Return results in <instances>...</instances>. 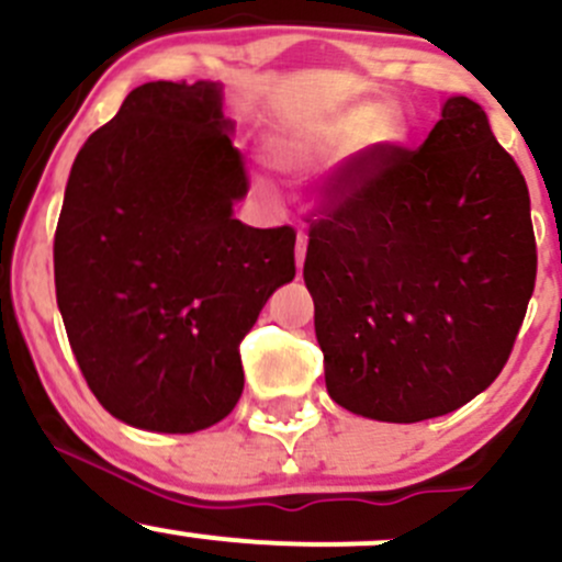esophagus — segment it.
<instances>
[{
    "label": "esophagus",
    "mask_w": 562,
    "mask_h": 562,
    "mask_svg": "<svg viewBox=\"0 0 562 562\" xmlns=\"http://www.w3.org/2000/svg\"><path fill=\"white\" fill-rule=\"evenodd\" d=\"M304 255H307V234H304V231H299V236H296V266L299 269L304 266Z\"/></svg>",
    "instance_id": "1"
}]
</instances>
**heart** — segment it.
Masks as SVG:
<instances>
[{"instance_id": "heart-1", "label": "heart", "mask_w": 562, "mask_h": 562, "mask_svg": "<svg viewBox=\"0 0 562 562\" xmlns=\"http://www.w3.org/2000/svg\"><path fill=\"white\" fill-rule=\"evenodd\" d=\"M375 119V108H353V111L342 113L337 119H328V122L315 124V127L302 130V133L291 135V138L280 140L274 146V157L280 166H307V162L326 160L334 151L345 149L356 135H361V130ZM400 130L396 124L381 122L370 130L367 140L370 144H391L396 140Z\"/></svg>"}]
</instances>
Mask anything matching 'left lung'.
Wrapping results in <instances>:
<instances>
[{
  "instance_id": "1",
  "label": "left lung",
  "mask_w": 562,
  "mask_h": 562,
  "mask_svg": "<svg viewBox=\"0 0 562 562\" xmlns=\"http://www.w3.org/2000/svg\"><path fill=\"white\" fill-rule=\"evenodd\" d=\"M307 223L304 282L337 405L413 424L501 375L538 252L525 176L479 103L451 98L418 149L345 160Z\"/></svg>"
}]
</instances>
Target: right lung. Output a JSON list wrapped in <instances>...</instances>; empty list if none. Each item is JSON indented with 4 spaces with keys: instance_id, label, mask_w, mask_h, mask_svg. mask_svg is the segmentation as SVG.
I'll use <instances>...</instances> for the list:
<instances>
[{
    "instance_id": "add662e5",
    "label": "right lung",
    "mask_w": 562,
    "mask_h": 562,
    "mask_svg": "<svg viewBox=\"0 0 562 562\" xmlns=\"http://www.w3.org/2000/svg\"><path fill=\"white\" fill-rule=\"evenodd\" d=\"M220 87L151 81L72 162L54 236L56 304L81 375L119 422L187 435L245 389L239 345L296 277V231L249 228V179Z\"/></svg>"
}]
</instances>
